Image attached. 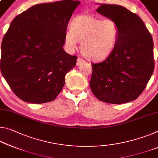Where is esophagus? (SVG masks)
<instances>
[{
	"label": "esophagus",
	"mask_w": 158,
	"mask_h": 158,
	"mask_svg": "<svg viewBox=\"0 0 158 158\" xmlns=\"http://www.w3.org/2000/svg\"><path fill=\"white\" fill-rule=\"evenodd\" d=\"M85 61L82 58H81V57H79L78 59H77V66H79V65H81V64H82V63H84Z\"/></svg>",
	"instance_id": "34e87169"
}]
</instances>
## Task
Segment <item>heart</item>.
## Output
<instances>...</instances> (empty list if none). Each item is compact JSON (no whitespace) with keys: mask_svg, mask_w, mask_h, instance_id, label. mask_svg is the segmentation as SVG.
Instances as JSON below:
<instances>
[{"mask_svg":"<svg viewBox=\"0 0 158 158\" xmlns=\"http://www.w3.org/2000/svg\"><path fill=\"white\" fill-rule=\"evenodd\" d=\"M119 37V28L112 19H102L89 15L75 17L66 31L64 43L69 50L81 42V52L86 58L102 61L114 51Z\"/></svg>","mask_w":158,"mask_h":158,"instance_id":"b5f03b06","label":"heart"}]
</instances>
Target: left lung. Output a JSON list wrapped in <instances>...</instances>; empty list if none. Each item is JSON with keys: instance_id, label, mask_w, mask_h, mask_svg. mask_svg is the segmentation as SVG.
Wrapping results in <instances>:
<instances>
[{"instance_id": "1", "label": "left lung", "mask_w": 158, "mask_h": 158, "mask_svg": "<svg viewBox=\"0 0 158 158\" xmlns=\"http://www.w3.org/2000/svg\"><path fill=\"white\" fill-rule=\"evenodd\" d=\"M97 12L116 22L119 37L110 56L91 64V91L98 99L108 103L134 101L153 73L151 34L139 16L123 6L102 4Z\"/></svg>"}]
</instances>
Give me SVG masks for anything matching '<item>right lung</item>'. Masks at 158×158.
Listing matches in <instances>:
<instances>
[{
  "label": "right lung",
  "mask_w": 158,
  "mask_h": 158,
  "mask_svg": "<svg viewBox=\"0 0 158 158\" xmlns=\"http://www.w3.org/2000/svg\"><path fill=\"white\" fill-rule=\"evenodd\" d=\"M80 1L37 4L11 22L1 44V72L23 101L45 103L56 98L77 56L64 51L72 15Z\"/></svg>",
  "instance_id": "right-lung-1"
}]
</instances>
